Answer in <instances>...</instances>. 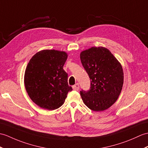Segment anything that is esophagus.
<instances>
[{"label": "esophagus", "instance_id": "1", "mask_svg": "<svg viewBox=\"0 0 148 148\" xmlns=\"http://www.w3.org/2000/svg\"><path fill=\"white\" fill-rule=\"evenodd\" d=\"M73 89L74 90H75V91H77L79 89V85L78 83H76L75 85L73 86Z\"/></svg>", "mask_w": 148, "mask_h": 148}]
</instances>
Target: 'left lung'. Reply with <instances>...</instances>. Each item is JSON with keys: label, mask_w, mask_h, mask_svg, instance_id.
<instances>
[{"label": "left lung", "mask_w": 148, "mask_h": 148, "mask_svg": "<svg viewBox=\"0 0 148 148\" xmlns=\"http://www.w3.org/2000/svg\"><path fill=\"white\" fill-rule=\"evenodd\" d=\"M80 58L91 79L90 90L80 91L82 101L92 110H105L117 100L121 92L123 83L121 64L103 47L81 51Z\"/></svg>", "instance_id": "8db88e82"}]
</instances>
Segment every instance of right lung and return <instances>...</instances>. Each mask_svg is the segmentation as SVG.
Wrapping results in <instances>:
<instances>
[{
  "instance_id": "obj_1",
  "label": "right lung",
  "mask_w": 148,
  "mask_h": 148,
  "mask_svg": "<svg viewBox=\"0 0 148 148\" xmlns=\"http://www.w3.org/2000/svg\"><path fill=\"white\" fill-rule=\"evenodd\" d=\"M67 54L63 51L43 50L27 64L25 86L31 99L40 107L53 110L64 104L69 91L68 75L63 69Z\"/></svg>"
}]
</instances>
